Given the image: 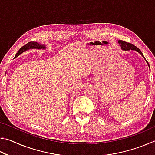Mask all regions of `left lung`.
I'll use <instances>...</instances> for the list:
<instances>
[{
  "label": "left lung",
  "instance_id": "1",
  "mask_svg": "<svg viewBox=\"0 0 155 155\" xmlns=\"http://www.w3.org/2000/svg\"><path fill=\"white\" fill-rule=\"evenodd\" d=\"M117 42H118V44L120 45V47H121V48H122V50H123V51H130V50H132V51H137V52H139V53H140L141 55L143 57L144 59L146 60L147 64H148L149 68H150V65H149L148 62L146 61V59H145V57H144L143 53L141 52L140 50L137 48V47H136L135 46H134L132 44L126 42V41H124L118 40V41H117Z\"/></svg>",
  "mask_w": 155,
  "mask_h": 155
}]
</instances>
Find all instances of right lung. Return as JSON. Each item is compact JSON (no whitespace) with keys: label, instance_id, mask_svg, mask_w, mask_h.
<instances>
[{"label":"right lung","instance_id":"add662e5","mask_svg":"<svg viewBox=\"0 0 155 155\" xmlns=\"http://www.w3.org/2000/svg\"><path fill=\"white\" fill-rule=\"evenodd\" d=\"M46 48V47L45 45H44V44H40L38 42H37V41H30V42H28L27 44H25V46H23L22 48H20V50L18 51L16 54H15L14 58H16V57L18 56H19L20 54H22V52L28 51V50H30V49L45 50Z\"/></svg>","mask_w":155,"mask_h":155}]
</instances>
